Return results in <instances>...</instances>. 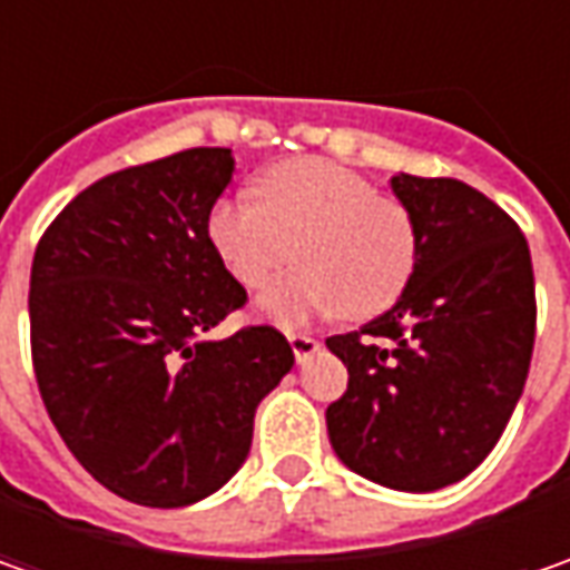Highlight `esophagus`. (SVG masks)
<instances>
[{
	"label": "esophagus",
	"mask_w": 570,
	"mask_h": 570,
	"mask_svg": "<svg viewBox=\"0 0 570 570\" xmlns=\"http://www.w3.org/2000/svg\"><path fill=\"white\" fill-rule=\"evenodd\" d=\"M288 342H292V352H295L297 364H304L311 355L320 352V342L314 336H304V333H288Z\"/></svg>",
	"instance_id": "1"
}]
</instances>
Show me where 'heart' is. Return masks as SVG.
I'll return each instance as SVG.
<instances>
[{
    "label": "heart",
    "mask_w": 570,
    "mask_h": 570,
    "mask_svg": "<svg viewBox=\"0 0 570 570\" xmlns=\"http://www.w3.org/2000/svg\"><path fill=\"white\" fill-rule=\"evenodd\" d=\"M208 247L247 292L295 259L301 273L259 297V314L297 326L342 311L371 320L396 304L419 259L409 208L323 158H295L259 174L256 203L225 196L208 208Z\"/></svg>",
    "instance_id": "heart-1"
}]
</instances>
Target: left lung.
Wrapping results in <instances>:
<instances>
[{"instance_id": "left-lung-1", "label": "left lung", "mask_w": 570, "mask_h": 570, "mask_svg": "<svg viewBox=\"0 0 570 570\" xmlns=\"http://www.w3.org/2000/svg\"><path fill=\"white\" fill-rule=\"evenodd\" d=\"M390 187L415 222V273L386 314L326 340L348 367L326 431L352 472L438 492L492 453L523 393L533 263L514 218L470 184L396 174Z\"/></svg>"}]
</instances>
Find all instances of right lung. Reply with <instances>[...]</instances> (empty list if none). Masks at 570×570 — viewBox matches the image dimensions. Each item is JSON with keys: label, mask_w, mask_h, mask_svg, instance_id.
Returning <instances> with one entry per match:
<instances>
[{"label": "right lung", "mask_w": 570, "mask_h": 570, "mask_svg": "<svg viewBox=\"0 0 570 570\" xmlns=\"http://www.w3.org/2000/svg\"><path fill=\"white\" fill-rule=\"evenodd\" d=\"M230 148H187L81 189L31 266V355L59 438L104 489L187 508L244 466L253 415L292 371L273 326L206 336L247 292L208 247Z\"/></svg>", "instance_id": "right-lung-1"}]
</instances>
